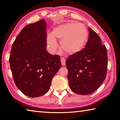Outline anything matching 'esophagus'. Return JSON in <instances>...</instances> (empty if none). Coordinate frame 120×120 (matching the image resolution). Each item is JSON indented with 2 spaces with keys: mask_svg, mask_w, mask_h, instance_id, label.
Listing matches in <instances>:
<instances>
[{
  "mask_svg": "<svg viewBox=\"0 0 120 120\" xmlns=\"http://www.w3.org/2000/svg\"><path fill=\"white\" fill-rule=\"evenodd\" d=\"M60 61H61V63H62V65L63 66H65V63H66L65 58H64V57H61L60 58Z\"/></svg>",
  "mask_w": 120,
  "mask_h": 120,
  "instance_id": "esophagus-1",
  "label": "esophagus"
}]
</instances>
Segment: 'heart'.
Here are the masks:
<instances>
[{"instance_id": "b5f03b06", "label": "heart", "mask_w": 120, "mask_h": 120, "mask_svg": "<svg viewBox=\"0 0 120 120\" xmlns=\"http://www.w3.org/2000/svg\"><path fill=\"white\" fill-rule=\"evenodd\" d=\"M87 31L81 24L66 23L53 29L52 34L47 35L46 41L50 50L55 52L57 48L56 40L60 41L61 49L68 55H74L81 51L87 39Z\"/></svg>"}]
</instances>
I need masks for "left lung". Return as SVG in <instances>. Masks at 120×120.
I'll return each instance as SVG.
<instances>
[{
	"label": "left lung",
	"mask_w": 120,
	"mask_h": 120,
	"mask_svg": "<svg viewBox=\"0 0 120 120\" xmlns=\"http://www.w3.org/2000/svg\"><path fill=\"white\" fill-rule=\"evenodd\" d=\"M85 48L70 55L66 61L70 89L80 95H89L101 86L107 75L108 56L106 46L91 28Z\"/></svg>",
	"instance_id": "1"
}]
</instances>
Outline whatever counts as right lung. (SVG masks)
Here are the masks:
<instances>
[{
	"mask_svg": "<svg viewBox=\"0 0 120 120\" xmlns=\"http://www.w3.org/2000/svg\"><path fill=\"white\" fill-rule=\"evenodd\" d=\"M46 45L44 19L26 26L12 44L9 57L12 77L16 86L27 96L46 94L62 66L60 56L49 53Z\"/></svg>",
	"mask_w": 120,
	"mask_h": 120,
	"instance_id": "1",
	"label": "right lung"
}]
</instances>
